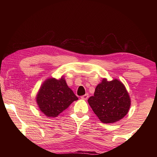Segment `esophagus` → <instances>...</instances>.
<instances>
[{
	"mask_svg": "<svg viewBox=\"0 0 157 157\" xmlns=\"http://www.w3.org/2000/svg\"><path fill=\"white\" fill-rule=\"evenodd\" d=\"M81 98H82V100H86L89 98V94H85V95H82V96L81 97Z\"/></svg>",
	"mask_w": 157,
	"mask_h": 157,
	"instance_id": "34e87169",
	"label": "esophagus"
}]
</instances>
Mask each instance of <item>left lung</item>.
Wrapping results in <instances>:
<instances>
[{"mask_svg":"<svg viewBox=\"0 0 157 157\" xmlns=\"http://www.w3.org/2000/svg\"><path fill=\"white\" fill-rule=\"evenodd\" d=\"M89 105L103 123H113L128 113L131 100L125 86L117 79L103 78L98 84L94 95L88 100Z\"/></svg>","mask_w":157,"mask_h":157,"instance_id":"obj_1","label":"left lung"}]
</instances>
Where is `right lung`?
Returning a JSON list of instances; mask_svg holds the SVG:
<instances>
[{
	"mask_svg": "<svg viewBox=\"0 0 157 157\" xmlns=\"http://www.w3.org/2000/svg\"><path fill=\"white\" fill-rule=\"evenodd\" d=\"M78 98L68 86L66 80L48 78L45 81L36 95V103L42 113L48 117H57Z\"/></svg>",
	"mask_w": 157,
	"mask_h": 157,
	"instance_id": "add662e5",
	"label": "right lung"
}]
</instances>
